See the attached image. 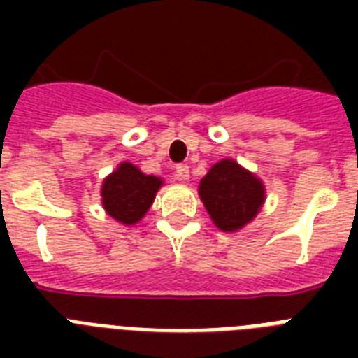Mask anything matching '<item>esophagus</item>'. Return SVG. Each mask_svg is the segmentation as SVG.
Instances as JSON below:
<instances>
[{
	"mask_svg": "<svg viewBox=\"0 0 358 358\" xmlns=\"http://www.w3.org/2000/svg\"><path fill=\"white\" fill-rule=\"evenodd\" d=\"M174 176H176V180H182V182H185V180L189 178V167L185 165V163H180V165H176V171H174Z\"/></svg>",
	"mask_w": 358,
	"mask_h": 358,
	"instance_id": "34e87169",
	"label": "esophagus"
}]
</instances>
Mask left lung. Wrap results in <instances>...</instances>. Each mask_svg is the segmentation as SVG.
I'll list each match as a JSON object with an SVG mask.
<instances>
[{
  "mask_svg": "<svg viewBox=\"0 0 358 358\" xmlns=\"http://www.w3.org/2000/svg\"><path fill=\"white\" fill-rule=\"evenodd\" d=\"M210 217L224 232L247 224L264 204V185L232 159L215 163L199 185Z\"/></svg>",
  "mask_w": 358,
  "mask_h": 358,
  "instance_id": "obj_1",
  "label": "left lung"
}]
</instances>
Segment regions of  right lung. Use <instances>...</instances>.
I'll return each mask as SVG.
<instances>
[{"label": "right lung", "mask_w": 358, "mask_h": 358, "mask_svg": "<svg viewBox=\"0 0 358 358\" xmlns=\"http://www.w3.org/2000/svg\"><path fill=\"white\" fill-rule=\"evenodd\" d=\"M159 185L162 180L157 176L141 173L131 163H120L103 182V208L119 223L134 224L148 212Z\"/></svg>", "instance_id": "obj_1"}]
</instances>
